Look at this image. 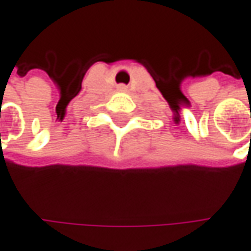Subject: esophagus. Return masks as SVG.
<instances>
[{"label": "esophagus", "instance_id": "1", "mask_svg": "<svg viewBox=\"0 0 251 251\" xmlns=\"http://www.w3.org/2000/svg\"><path fill=\"white\" fill-rule=\"evenodd\" d=\"M118 91H126V85H118Z\"/></svg>", "mask_w": 251, "mask_h": 251}]
</instances>
